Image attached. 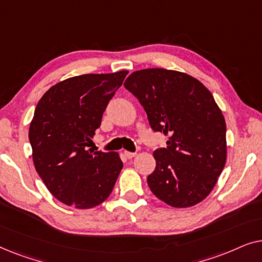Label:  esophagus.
Listing matches in <instances>:
<instances>
[{
  "mask_svg": "<svg viewBox=\"0 0 262 262\" xmlns=\"http://www.w3.org/2000/svg\"><path fill=\"white\" fill-rule=\"evenodd\" d=\"M124 155L127 157V159H132V157L136 156V152H130V151H124Z\"/></svg>",
  "mask_w": 262,
  "mask_h": 262,
  "instance_id": "1",
  "label": "esophagus"
}]
</instances>
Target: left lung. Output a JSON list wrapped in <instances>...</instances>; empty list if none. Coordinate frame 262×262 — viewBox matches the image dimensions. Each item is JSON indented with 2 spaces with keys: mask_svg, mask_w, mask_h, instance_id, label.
Returning a JSON list of instances; mask_svg holds the SVG:
<instances>
[{
  "mask_svg": "<svg viewBox=\"0 0 262 262\" xmlns=\"http://www.w3.org/2000/svg\"><path fill=\"white\" fill-rule=\"evenodd\" d=\"M124 87L146 112L155 132L168 135L156 149L155 170L146 181L157 198L173 207L205 199L227 160V127L220 107L202 82L175 70L132 73Z\"/></svg>",
  "mask_w": 262,
  "mask_h": 262,
  "instance_id": "obj_1",
  "label": "left lung"
}]
</instances>
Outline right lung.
<instances>
[{"label": "right lung", "mask_w": 262, "mask_h": 262, "mask_svg": "<svg viewBox=\"0 0 262 262\" xmlns=\"http://www.w3.org/2000/svg\"><path fill=\"white\" fill-rule=\"evenodd\" d=\"M127 73L70 77L52 85L35 107L28 134L35 170L67 205L91 209L105 202L116 185L123 168L119 155L87 146Z\"/></svg>", "instance_id": "1"}]
</instances>
